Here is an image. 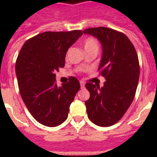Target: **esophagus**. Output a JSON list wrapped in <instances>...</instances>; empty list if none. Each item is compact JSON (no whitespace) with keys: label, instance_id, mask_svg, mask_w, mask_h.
Segmentation results:
<instances>
[{"label":"esophagus","instance_id":"34e87169","mask_svg":"<svg viewBox=\"0 0 157 157\" xmlns=\"http://www.w3.org/2000/svg\"><path fill=\"white\" fill-rule=\"evenodd\" d=\"M80 84H81V87H82V88H84V87H85V83L83 82H80Z\"/></svg>","mask_w":157,"mask_h":157}]
</instances>
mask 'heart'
<instances>
[{
	"mask_svg": "<svg viewBox=\"0 0 157 157\" xmlns=\"http://www.w3.org/2000/svg\"><path fill=\"white\" fill-rule=\"evenodd\" d=\"M83 47L85 51H90V50H98V45L95 39L93 38H86L83 42Z\"/></svg>",
	"mask_w": 157,
	"mask_h": 157,
	"instance_id": "heart-1",
	"label": "heart"
}]
</instances>
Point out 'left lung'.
I'll use <instances>...</instances> for the list:
<instances>
[{
  "label": "left lung",
  "instance_id": "obj_1",
  "mask_svg": "<svg viewBox=\"0 0 157 157\" xmlns=\"http://www.w3.org/2000/svg\"><path fill=\"white\" fill-rule=\"evenodd\" d=\"M101 43L102 55L98 71L103 86L86 83L90 98L86 101L89 119L102 127L113 125L124 116L135 98L140 77L137 53L128 37L113 29L99 27L83 31Z\"/></svg>",
  "mask_w": 157,
  "mask_h": 157
}]
</instances>
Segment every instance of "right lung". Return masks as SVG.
<instances>
[{
    "label": "right lung",
    "instance_id": "obj_1",
    "mask_svg": "<svg viewBox=\"0 0 157 157\" xmlns=\"http://www.w3.org/2000/svg\"><path fill=\"white\" fill-rule=\"evenodd\" d=\"M80 30L44 32L33 37L16 62L19 91L30 113L41 124L55 127L68 117L70 105L81 87L74 76L58 86L55 71L65 66L69 48L82 35Z\"/></svg>",
    "mask_w": 157,
    "mask_h": 157
}]
</instances>
